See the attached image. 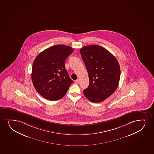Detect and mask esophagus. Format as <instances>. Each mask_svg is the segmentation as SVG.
Returning <instances> with one entry per match:
<instances>
[{
	"label": "esophagus",
	"instance_id": "34e87169",
	"mask_svg": "<svg viewBox=\"0 0 154 154\" xmlns=\"http://www.w3.org/2000/svg\"><path fill=\"white\" fill-rule=\"evenodd\" d=\"M75 83L78 84V83H79V80L78 79H77L76 80H75Z\"/></svg>",
	"mask_w": 154,
	"mask_h": 154
}]
</instances>
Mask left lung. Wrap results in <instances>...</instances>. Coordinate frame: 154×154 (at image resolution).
Instances as JSON below:
<instances>
[{"instance_id":"obj_1","label":"left lung","mask_w":154,"mask_h":154,"mask_svg":"<svg viewBox=\"0 0 154 154\" xmlns=\"http://www.w3.org/2000/svg\"><path fill=\"white\" fill-rule=\"evenodd\" d=\"M89 74L88 88L83 94L90 101H103L116 91L121 71L116 57L108 50L97 45L85 46L80 50Z\"/></svg>"}]
</instances>
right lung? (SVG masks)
<instances>
[{"label": "right lung", "mask_w": 154, "mask_h": 154, "mask_svg": "<svg viewBox=\"0 0 154 154\" xmlns=\"http://www.w3.org/2000/svg\"><path fill=\"white\" fill-rule=\"evenodd\" d=\"M73 52L69 46L57 45L40 53L33 63L31 79L36 91L49 100L65 95L72 84L65 67V60Z\"/></svg>", "instance_id": "right-lung-1"}]
</instances>
